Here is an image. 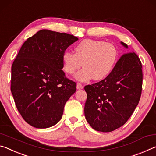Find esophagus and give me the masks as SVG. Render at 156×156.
Returning <instances> with one entry per match:
<instances>
[{"instance_id":"esophagus-1","label":"esophagus","mask_w":156,"mask_h":156,"mask_svg":"<svg viewBox=\"0 0 156 156\" xmlns=\"http://www.w3.org/2000/svg\"><path fill=\"white\" fill-rule=\"evenodd\" d=\"M83 88V85L80 83H76V88L77 89H82Z\"/></svg>"}]
</instances>
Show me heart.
Returning <instances> with one entry per match:
<instances>
[{"label":"heart","instance_id":"obj_1","mask_svg":"<svg viewBox=\"0 0 156 156\" xmlns=\"http://www.w3.org/2000/svg\"><path fill=\"white\" fill-rule=\"evenodd\" d=\"M75 53L69 50L63 53V70L68 75H73L83 64L85 67L76 75L80 81L92 77L95 80H104L113 70L118 59L117 48L101 41L82 40L75 45Z\"/></svg>","mask_w":156,"mask_h":156}]
</instances>
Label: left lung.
I'll list each match as a JSON object with an SVG mask.
<instances>
[{"label":"left lung","mask_w":156,"mask_h":156,"mask_svg":"<svg viewBox=\"0 0 156 156\" xmlns=\"http://www.w3.org/2000/svg\"><path fill=\"white\" fill-rule=\"evenodd\" d=\"M121 43L128 48L126 43ZM142 68L136 53H124L106 78L84 87L87 93L84 114L92 128L111 132L128 121L141 96Z\"/></svg>","instance_id":"1"}]
</instances>
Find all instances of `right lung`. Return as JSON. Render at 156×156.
I'll return each instance as SVG.
<instances>
[{
    "label": "right lung",
    "mask_w": 156,
    "mask_h": 156,
    "mask_svg": "<svg viewBox=\"0 0 156 156\" xmlns=\"http://www.w3.org/2000/svg\"><path fill=\"white\" fill-rule=\"evenodd\" d=\"M75 36L41 30L28 38L12 66L11 92L24 120L38 129L54 126L76 91L66 77L63 53L76 41Z\"/></svg>",
    "instance_id": "right-lung-1"
}]
</instances>
